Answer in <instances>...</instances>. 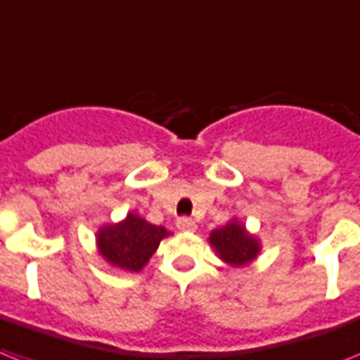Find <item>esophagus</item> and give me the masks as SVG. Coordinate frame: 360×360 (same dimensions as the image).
<instances>
[{
    "label": "esophagus",
    "mask_w": 360,
    "mask_h": 360,
    "mask_svg": "<svg viewBox=\"0 0 360 360\" xmlns=\"http://www.w3.org/2000/svg\"><path fill=\"white\" fill-rule=\"evenodd\" d=\"M177 227H179L181 231H188V233H192V231H195V221L192 220V218H188V216H183V218L177 220Z\"/></svg>",
    "instance_id": "obj_1"
}]
</instances>
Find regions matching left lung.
<instances>
[{
	"instance_id": "1",
	"label": "left lung",
	"mask_w": 360,
	"mask_h": 360,
	"mask_svg": "<svg viewBox=\"0 0 360 360\" xmlns=\"http://www.w3.org/2000/svg\"><path fill=\"white\" fill-rule=\"evenodd\" d=\"M210 244L220 255L221 261L231 266H244L259 255L261 246L255 236H251L246 227L236 220L229 221L227 226L210 233Z\"/></svg>"
}]
</instances>
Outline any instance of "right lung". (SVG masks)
Returning <instances> with one entry per match:
<instances>
[{"mask_svg":"<svg viewBox=\"0 0 360 360\" xmlns=\"http://www.w3.org/2000/svg\"><path fill=\"white\" fill-rule=\"evenodd\" d=\"M168 235L170 233L165 227L148 224L139 214L129 212L124 221L99 229L98 248L110 264L122 270L140 271Z\"/></svg>","mask_w":360,"mask_h":360,"instance_id":"1","label":"right lung"}]
</instances>
